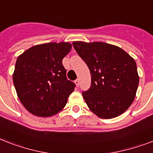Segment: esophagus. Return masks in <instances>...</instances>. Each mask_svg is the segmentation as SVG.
<instances>
[{
  "label": "esophagus",
  "instance_id": "34e87169",
  "mask_svg": "<svg viewBox=\"0 0 153 153\" xmlns=\"http://www.w3.org/2000/svg\"><path fill=\"white\" fill-rule=\"evenodd\" d=\"M74 82H75V84H76L77 86H79V83H80V80H79V79H77L75 81H74Z\"/></svg>",
  "mask_w": 153,
  "mask_h": 153
}]
</instances>
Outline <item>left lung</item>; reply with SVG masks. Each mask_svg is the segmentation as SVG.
<instances>
[{"instance_id":"8db88e82","label":"left lung","mask_w":153,"mask_h":153,"mask_svg":"<svg viewBox=\"0 0 153 153\" xmlns=\"http://www.w3.org/2000/svg\"><path fill=\"white\" fill-rule=\"evenodd\" d=\"M72 44L91 71V86L82 92L89 109L104 119L123 114L133 103L139 84L135 60L112 44L82 41Z\"/></svg>"}]
</instances>
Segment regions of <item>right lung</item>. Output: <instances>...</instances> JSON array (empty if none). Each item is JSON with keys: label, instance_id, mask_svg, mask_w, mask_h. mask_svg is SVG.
Returning a JSON list of instances; mask_svg holds the SVG:
<instances>
[{"label": "right lung", "instance_id": "obj_1", "mask_svg": "<svg viewBox=\"0 0 153 153\" xmlns=\"http://www.w3.org/2000/svg\"><path fill=\"white\" fill-rule=\"evenodd\" d=\"M67 42L36 45L16 62L13 83L20 102L38 117H51L62 110L75 84L68 80L62 60L71 50Z\"/></svg>", "mask_w": 153, "mask_h": 153}]
</instances>
